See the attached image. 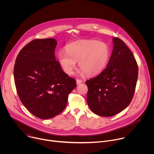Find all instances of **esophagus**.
<instances>
[{
    "label": "esophagus",
    "mask_w": 154,
    "mask_h": 154,
    "mask_svg": "<svg viewBox=\"0 0 154 154\" xmlns=\"http://www.w3.org/2000/svg\"><path fill=\"white\" fill-rule=\"evenodd\" d=\"M76 83H77V85H79L80 83H82V80H79V79H77V80H76Z\"/></svg>",
    "instance_id": "34e87169"
}]
</instances>
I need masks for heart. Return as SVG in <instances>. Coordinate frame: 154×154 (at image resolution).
I'll return each mask as SVG.
<instances>
[{
  "mask_svg": "<svg viewBox=\"0 0 154 154\" xmlns=\"http://www.w3.org/2000/svg\"><path fill=\"white\" fill-rule=\"evenodd\" d=\"M66 49L58 51L57 60L64 72L71 75L77 61L80 74L95 75L104 69L109 58V48L104 42L79 40L69 43Z\"/></svg>",
  "mask_w": 154,
  "mask_h": 154,
  "instance_id": "obj_1",
  "label": "heart"
}]
</instances>
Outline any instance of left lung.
<instances>
[{
	"label": "left lung",
	"mask_w": 154,
	"mask_h": 154,
	"mask_svg": "<svg viewBox=\"0 0 154 154\" xmlns=\"http://www.w3.org/2000/svg\"><path fill=\"white\" fill-rule=\"evenodd\" d=\"M112 39L113 49L106 68L85 82L88 105L93 113L103 117L120 113L130 103L138 74L132 52L119 38Z\"/></svg>",
	"instance_id": "8db88e82"
}]
</instances>
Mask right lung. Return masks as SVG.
Wrapping results in <instances>:
<instances>
[{
    "mask_svg": "<svg viewBox=\"0 0 154 154\" xmlns=\"http://www.w3.org/2000/svg\"><path fill=\"white\" fill-rule=\"evenodd\" d=\"M55 39H37L19 52L14 79L18 96L28 110L42 119L52 118L66 106L75 80L63 72L56 61Z\"/></svg>",
    "mask_w": 154,
    "mask_h": 154,
    "instance_id": "1",
    "label": "right lung"
}]
</instances>
